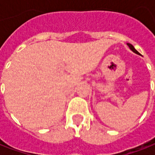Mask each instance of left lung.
<instances>
[{
  "label": "left lung",
  "instance_id": "8db88e82",
  "mask_svg": "<svg viewBox=\"0 0 155 155\" xmlns=\"http://www.w3.org/2000/svg\"><path fill=\"white\" fill-rule=\"evenodd\" d=\"M127 45H128V47H129V49H130L131 51H133V52H134V53H136V54H138V55H140V53H139L138 51H136L135 49H134V46H133V45H131V44H129V43H127Z\"/></svg>",
  "mask_w": 155,
  "mask_h": 155
}]
</instances>
